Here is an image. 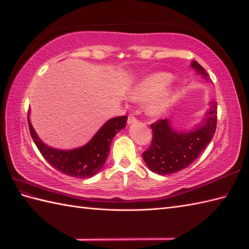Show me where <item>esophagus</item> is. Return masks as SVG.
Listing matches in <instances>:
<instances>
[{"instance_id":"34e87169","label":"esophagus","mask_w":249,"mask_h":249,"mask_svg":"<svg viewBox=\"0 0 249 249\" xmlns=\"http://www.w3.org/2000/svg\"><path fill=\"white\" fill-rule=\"evenodd\" d=\"M136 121H137V119H136L135 116H133L132 114H130V115H129V117H128V124H135Z\"/></svg>"}]
</instances>
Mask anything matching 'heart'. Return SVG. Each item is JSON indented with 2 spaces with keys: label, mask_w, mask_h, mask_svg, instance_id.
Returning <instances> with one entry per match:
<instances>
[{
  "label": "heart",
  "mask_w": 249,
  "mask_h": 249,
  "mask_svg": "<svg viewBox=\"0 0 249 249\" xmlns=\"http://www.w3.org/2000/svg\"><path fill=\"white\" fill-rule=\"evenodd\" d=\"M173 80L169 73H156L147 76L131 92V98L136 101H148L149 113L152 116L162 115L171 100L169 92H162Z\"/></svg>",
  "instance_id": "obj_1"
}]
</instances>
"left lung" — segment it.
<instances>
[{
	"instance_id": "1",
	"label": "left lung",
	"mask_w": 249,
	"mask_h": 249,
	"mask_svg": "<svg viewBox=\"0 0 249 249\" xmlns=\"http://www.w3.org/2000/svg\"><path fill=\"white\" fill-rule=\"evenodd\" d=\"M191 67L209 80L207 71L196 60ZM217 121V103L211 101L202 123L190 131L179 132L170 124L169 119H160L151 124V145L142 153V159L151 171L169 175L186 168L200 156L212 141Z\"/></svg>"
}]
</instances>
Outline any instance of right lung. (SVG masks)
I'll return each instance as SVG.
<instances>
[{"mask_svg":"<svg viewBox=\"0 0 249 249\" xmlns=\"http://www.w3.org/2000/svg\"><path fill=\"white\" fill-rule=\"evenodd\" d=\"M128 117L118 116L107 120L86 145L71 150H59L43 142L33 128L27 116L32 139L42 157L52 167L67 176L87 179L98 174L104 166L114 136L124 129Z\"/></svg>","mask_w":249,"mask_h":249,"instance_id":"right-lung-1","label":"right lung"}]
</instances>
